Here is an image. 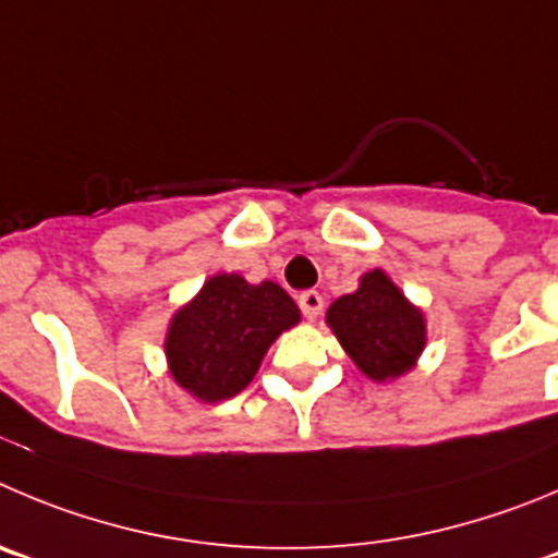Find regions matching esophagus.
I'll return each mask as SVG.
<instances>
[{
  "label": "esophagus",
  "mask_w": 558,
  "mask_h": 558,
  "mask_svg": "<svg viewBox=\"0 0 558 558\" xmlns=\"http://www.w3.org/2000/svg\"><path fill=\"white\" fill-rule=\"evenodd\" d=\"M296 303H300V308H303V314L308 319H316L322 314V308H325V300H322L319 291H303V294L296 296Z\"/></svg>",
  "instance_id": "34e87169"
}]
</instances>
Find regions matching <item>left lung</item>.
<instances>
[{"instance_id": "obj_1", "label": "left lung", "mask_w": 558, "mask_h": 558, "mask_svg": "<svg viewBox=\"0 0 558 558\" xmlns=\"http://www.w3.org/2000/svg\"><path fill=\"white\" fill-rule=\"evenodd\" d=\"M332 336L374 383H390L415 368L426 347L424 311L404 296L385 269H372L352 294L327 308Z\"/></svg>"}]
</instances>
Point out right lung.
<instances>
[{"label":"right lung","mask_w":558,"mask_h":558,"mask_svg":"<svg viewBox=\"0 0 558 558\" xmlns=\"http://www.w3.org/2000/svg\"><path fill=\"white\" fill-rule=\"evenodd\" d=\"M296 322L300 308L272 280L247 283L236 272L211 275L170 319V377L197 402L236 397L253 383L275 338Z\"/></svg>","instance_id":"right-lung-1"}]
</instances>
